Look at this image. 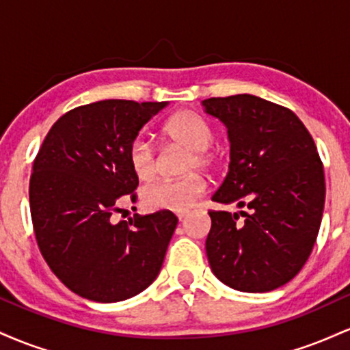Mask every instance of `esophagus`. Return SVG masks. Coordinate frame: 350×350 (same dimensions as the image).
<instances>
[{
  "mask_svg": "<svg viewBox=\"0 0 350 350\" xmlns=\"http://www.w3.org/2000/svg\"><path fill=\"white\" fill-rule=\"evenodd\" d=\"M187 214H189V212H178V219H179V220L186 219V217H187Z\"/></svg>",
  "mask_w": 350,
  "mask_h": 350,
  "instance_id": "1",
  "label": "esophagus"
}]
</instances>
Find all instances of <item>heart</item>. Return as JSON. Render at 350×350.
<instances>
[{"label": "heart", "instance_id": "1", "mask_svg": "<svg viewBox=\"0 0 350 350\" xmlns=\"http://www.w3.org/2000/svg\"><path fill=\"white\" fill-rule=\"evenodd\" d=\"M164 135L178 146L187 150L184 171L208 170L215 164V154L211 151L214 130L202 115L184 110L171 116L164 124ZM128 164L139 180H151L158 170L154 144L150 138L139 135L128 146ZM206 192V180L199 174H189L176 180H156L143 189V204L151 211L183 212L194 206Z\"/></svg>", "mask_w": 350, "mask_h": 350}]
</instances>
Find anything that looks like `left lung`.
Here are the masks:
<instances>
[{
  "instance_id": "obj_1",
  "label": "left lung",
  "mask_w": 350,
  "mask_h": 350,
  "mask_svg": "<svg viewBox=\"0 0 350 350\" xmlns=\"http://www.w3.org/2000/svg\"><path fill=\"white\" fill-rule=\"evenodd\" d=\"M227 126L228 172L212 200L250 208L208 211L206 252L227 286L265 293L298 275L311 255L323 219L324 166L308 128L290 108L255 95L204 100Z\"/></svg>"
}]
</instances>
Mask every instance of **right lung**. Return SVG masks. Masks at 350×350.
Here are the masks:
<instances>
[{"label": "right lung", "instance_id": "right-lung-1", "mask_svg": "<svg viewBox=\"0 0 350 350\" xmlns=\"http://www.w3.org/2000/svg\"><path fill=\"white\" fill-rule=\"evenodd\" d=\"M166 102L102 100L67 111L39 148L29 180L36 242L54 275L90 301L115 303L156 280L178 217L115 222L136 200L128 146Z\"/></svg>", "mask_w": 350, "mask_h": 350}]
</instances>
